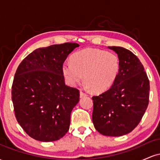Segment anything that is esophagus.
Listing matches in <instances>:
<instances>
[{
	"mask_svg": "<svg viewBox=\"0 0 160 160\" xmlns=\"http://www.w3.org/2000/svg\"><path fill=\"white\" fill-rule=\"evenodd\" d=\"M80 98H82L83 96H86V93H85L84 92H82V91H80Z\"/></svg>",
	"mask_w": 160,
	"mask_h": 160,
	"instance_id": "obj_1",
	"label": "esophagus"
}]
</instances>
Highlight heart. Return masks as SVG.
<instances>
[{"mask_svg": "<svg viewBox=\"0 0 160 160\" xmlns=\"http://www.w3.org/2000/svg\"><path fill=\"white\" fill-rule=\"evenodd\" d=\"M120 61L114 52L86 48L75 52L71 62L62 65V73L69 86H75L83 80L88 89L97 93L111 87L118 76Z\"/></svg>", "mask_w": 160, "mask_h": 160, "instance_id": "1", "label": "heart"}]
</instances>
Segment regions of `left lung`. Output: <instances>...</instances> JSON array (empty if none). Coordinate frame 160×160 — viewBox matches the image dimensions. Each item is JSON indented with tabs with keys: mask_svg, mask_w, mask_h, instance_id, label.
<instances>
[{
	"mask_svg": "<svg viewBox=\"0 0 160 160\" xmlns=\"http://www.w3.org/2000/svg\"><path fill=\"white\" fill-rule=\"evenodd\" d=\"M117 53L120 69L108 90L93 96L92 122L106 136H122L138 125L149 103L150 82L138 58L128 49L108 47Z\"/></svg>",
	"mask_w": 160,
	"mask_h": 160,
	"instance_id": "obj_1",
	"label": "left lung"
}]
</instances>
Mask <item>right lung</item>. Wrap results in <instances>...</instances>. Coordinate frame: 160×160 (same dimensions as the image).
Segmentation results:
<instances>
[{"mask_svg": "<svg viewBox=\"0 0 160 160\" xmlns=\"http://www.w3.org/2000/svg\"><path fill=\"white\" fill-rule=\"evenodd\" d=\"M78 47V43H65L38 48L16 70L12 86L16 118L35 140L57 141L68 131L71 113L80 100V92L65 84L62 65Z\"/></svg>", "mask_w": 160, "mask_h": 160, "instance_id": "obj_1", "label": "right lung"}]
</instances>
